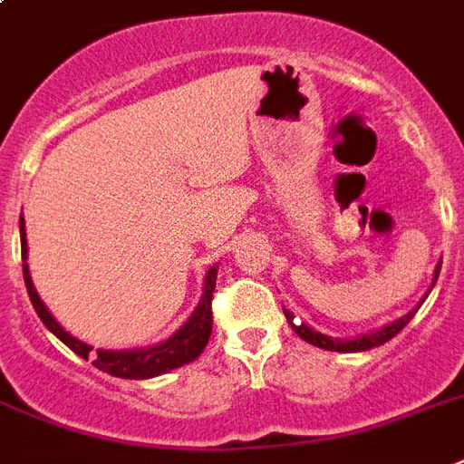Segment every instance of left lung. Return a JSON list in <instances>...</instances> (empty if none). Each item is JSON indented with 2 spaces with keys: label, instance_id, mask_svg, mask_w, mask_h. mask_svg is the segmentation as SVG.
<instances>
[{
  "label": "left lung",
  "instance_id": "obj_1",
  "mask_svg": "<svg viewBox=\"0 0 464 464\" xmlns=\"http://www.w3.org/2000/svg\"><path fill=\"white\" fill-rule=\"evenodd\" d=\"M439 273H441V263H439V266H436V270H434L431 289H434L436 279H439ZM431 289H430V292H431ZM430 292L424 294L422 301H420V304H417L415 308L411 310V313H405L403 317H398V320H393V323L384 324L382 329H374V332H367V334L355 336V339H332V336L323 334V332H317V329H313L310 324L298 323L296 317H294L292 310H285V315H286V320H289V324H292L294 332H296V334L301 336L304 342L313 343V346H317V348H324V351H339V353H358V351H370V348L382 346V343L392 342L393 336H396L398 332H401V329L411 323L412 317H415V313L420 310V305L424 304V298L430 296Z\"/></svg>",
  "mask_w": 464,
  "mask_h": 464
}]
</instances>
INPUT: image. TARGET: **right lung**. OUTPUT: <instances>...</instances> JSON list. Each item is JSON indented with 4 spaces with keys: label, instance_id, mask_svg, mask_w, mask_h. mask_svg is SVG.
<instances>
[{
    "label": "right lung",
    "instance_id": "1",
    "mask_svg": "<svg viewBox=\"0 0 464 464\" xmlns=\"http://www.w3.org/2000/svg\"><path fill=\"white\" fill-rule=\"evenodd\" d=\"M21 254L23 260L28 258V241H25V220L21 216ZM216 277H218V266H210L208 273L204 279V296L198 301L187 323L168 336L166 342L156 343L149 348H125V351H103L97 348V353H92V346L85 342H80L78 336H72L71 332L61 327L56 323V317L49 313V308L42 304L40 294L34 289L33 277H30L28 263H23V279L28 286V296L33 301L34 313L40 315L44 327L52 332L56 339L66 343L72 353H78L80 358L90 361L92 365L99 367L102 372H109L111 377L121 379H151L159 374H166L175 367H182L187 362L197 361L198 355L204 353L206 343L210 339V329H213V315H210V301H213V292H216Z\"/></svg>",
    "mask_w": 464,
    "mask_h": 464
}]
</instances>
